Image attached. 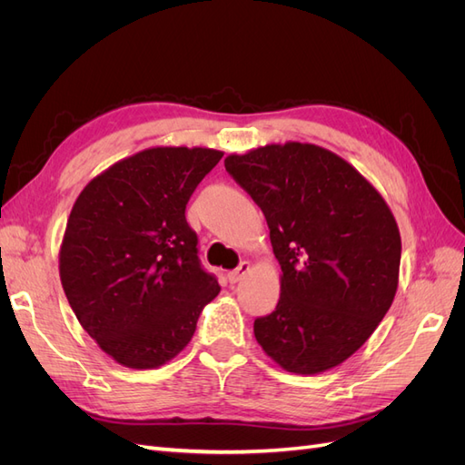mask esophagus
<instances>
[{"instance_id":"34e87169","label":"esophagus","mask_w":465,"mask_h":465,"mask_svg":"<svg viewBox=\"0 0 465 465\" xmlns=\"http://www.w3.org/2000/svg\"><path fill=\"white\" fill-rule=\"evenodd\" d=\"M248 272H250V262H242L241 265L236 267V270L229 272V275H227V277H229L231 283H238V281H241Z\"/></svg>"}]
</instances>
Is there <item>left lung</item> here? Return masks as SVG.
Here are the masks:
<instances>
[{
    "instance_id": "left-lung-1",
    "label": "left lung",
    "mask_w": 465,
    "mask_h": 465,
    "mask_svg": "<svg viewBox=\"0 0 465 465\" xmlns=\"http://www.w3.org/2000/svg\"><path fill=\"white\" fill-rule=\"evenodd\" d=\"M224 168L263 211L283 272L275 311L254 322L256 341L294 374L337 367L396 297L401 238L388 203L347 161L311 143L229 154Z\"/></svg>"
}]
</instances>
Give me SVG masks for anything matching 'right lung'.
I'll list each match as a JSON object with an SVG mask.
<instances>
[{
	"instance_id": "right-lung-1",
	"label": "right lung",
	"mask_w": 465,
	"mask_h": 465,
	"mask_svg": "<svg viewBox=\"0 0 465 465\" xmlns=\"http://www.w3.org/2000/svg\"><path fill=\"white\" fill-rule=\"evenodd\" d=\"M223 157L205 147H153L83 188L67 219L60 279L79 323L128 369L174 359L221 287L198 258L186 205Z\"/></svg>"
}]
</instances>
